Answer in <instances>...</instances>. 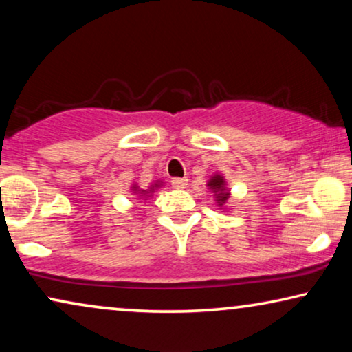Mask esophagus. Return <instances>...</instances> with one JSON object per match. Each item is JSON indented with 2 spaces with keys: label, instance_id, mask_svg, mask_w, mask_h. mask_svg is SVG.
I'll return each mask as SVG.
<instances>
[{
  "label": "esophagus",
  "instance_id": "obj_1",
  "mask_svg": "<svg viewBox=\"0 0 352 352\" xmlns=\"http://www.w3.org/2000/svg\"><path fill=\"white\" fill-rule=\"evenodd\" d=\"M171 184L175 189H184V187L187 186V179L186 177H173Z\"/></svg>",
  "mask_w": 352,
  "mask_h": 352
}]
</instances>
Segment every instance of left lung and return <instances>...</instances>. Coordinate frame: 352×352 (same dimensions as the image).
I'll return each instance as SVG.
<instances>
[{"instance_id":"1","label":"left lung","mask_w":352,"mask_h":352,"mask_svg":"<svg viewBox=\"0 0 352 352\" xmlns=\"http://www.w3.org/2000/svg\"><path fill=\"white\" fill-rule=\"evenodd\" d=\"M208 187L211 190H213V194L216 197V204L219 206H223L226 201L229 200V190L226 189V181H224V176L221 175H214L211 177L210 182H208Z\"/></svg>"}]
</instances>
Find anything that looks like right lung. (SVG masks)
<instances>
[{
	"mask_svg": "<svg viewBox=\"0 0 352 352\" xmlns=\"http://www.w3.org/2000/svg\"><path fill=\"white\" fill-rule=\"evenodd\" d=\"M155 187H158V184H155ZM133 192H134V194H139L144 199V197H148V194H151V192H153V186L151 187V189H147V190H139L136 186H133Z\"/></svg>",
	"mask_w": 352,
	"mask_h": 352,
	"instance_id": "1",
	"label": "right lung"
}]
</instances>
